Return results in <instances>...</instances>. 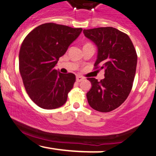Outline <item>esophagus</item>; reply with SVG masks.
Segmentation results:
<instances>
[{
  "label": "esophagus",
  "instance_id": "obj_1",
  "mask_svg": "<svg viewBox=\"0 0 156 156\" xmlns=\"http://www.w3.org/2000/svg\"><path fill=\"white\" fill-rule=\"evenodd\" d=\"M84 79L83 78H82V77H80V76H77L76 77V81L77 82H80V81H82V80H83Z\"/></svg>",
  "mask_w": 156,
  "mask_h": 156
}]
</instances>
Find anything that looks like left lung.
Masks as SVG:
<instances>
[{"mask_svg": "<svg viewBox=\"0 0 156 156\" xmlns=\"http://www.w3.org/2000/svg\"><path fill=\"white\" fill-rule=\"evenodd\" d=\"M83 34L98 48L94 66L105 70L98 81L88 78L92 88L87 92L89 105L101 112H109L124 103L129 95L137 64V55L126 34L112 27L84 29Z\"/></svg>", "mask_w": 156, "mask_h": 156, "instance_id": "1", "label": "left lung"}]
</instances>
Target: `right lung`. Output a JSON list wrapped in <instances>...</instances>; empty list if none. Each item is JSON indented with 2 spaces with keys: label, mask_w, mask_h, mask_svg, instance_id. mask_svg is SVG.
<instances>
[{
  "label": "right lung",
  "mask_w": 156,
  "mask_h": 156,
  "mask_svg": "<svg viewBox=\"0 0 156 156\" xmlns=\"http://www.w3.org/2000/svg\"><path fill=\"white\" fill-rule=\"evenodd\" d=\"M81 31V28L44 23L23 40L19 53L20 73L30 98L40 108H59L67 101L76 76L61 73L55 67Z\"/></svg>",
  "instance_id": "obj_1"
}]
</instances>
